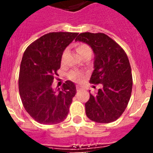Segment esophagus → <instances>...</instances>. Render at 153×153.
I'll return each instance as SVG.
<instances>
[{"label": "esophagus", "mask_w": 153, "mask_h": 153, "mask_svg": "<svg viewBox=\"0 0 153 153\" xmlns=\"http://www.w3.org/2000/svg\"><path fill=\"white\" fill-rule=\"evenodd\" d=\"M81 89H82V86H79V85H77V86H76V90H81Z\"/></svg>", "instance_id": "esophagus-1"}]
</instances>
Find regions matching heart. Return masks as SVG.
I'll list each match as a JSON object with an SVG mask.
<instances>
[{"mask_svg":"<svg viewBox=\"0 0 153 153\" xmlns=\"http://www.w3.org/2000/svg\"><path fill=\"white\" fill-rule=\"evenodd\" d=\"M76 51H77L78 53H79L80 56H83L84 54H90L91 56L92 54V50L90 47H89L87 44H79L76 48ZM67 50H65L64 52H63V55H62V62H63V60H64V56L66 53H67ZM83 77V74H82L79 71H72L70 72V74H69V78L72 80L75 81V82H79V81L82 80Z\"/></svg>","mask_w":153,"mask_h":153,"instance_id":"1","label":"heart"}]
</instances>
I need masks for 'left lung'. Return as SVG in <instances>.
<instances>
[{"mask_svg": "<svg viewBox=\"0 0 153 153\" xmlns=\"http://www.w3.org/2000/svg\"><path fill=\"white\" fill-rule=\"evenodd\" d=\"M75 40L92 48L95 56L90 82L102 86L96 95L90 93V99L85 103L86 116L97 123L113 122L123 114L132 93V72L126 53L102 33H79Z\"/></svg>", "mask_w": 153, "mask_h": 153, "instance_id": "left-lung-1", "label": "left lung"}]
</instances>
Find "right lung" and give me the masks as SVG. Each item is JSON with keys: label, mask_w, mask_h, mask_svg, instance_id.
Masks as SVG:
<instances>
[{"label": "right lung", "mask_w": 153, "mask_h": 153, "mask_svg": "<svg viewBox=\"0 0 153 153\" xmlns=\"http://www.w3.org/2000/svg\"><path fill=\"white\" fill-rule=\"evenodd\" d=\"M78 33L53 32L33 42L24 51L19 74L21 101L33 120L41 124H56L67 118L75 96L76 86L67 80L61 89L52 87L60 68L66 47Z\"/></svg>", "instance_id": "add662e5"}]
</instances>
